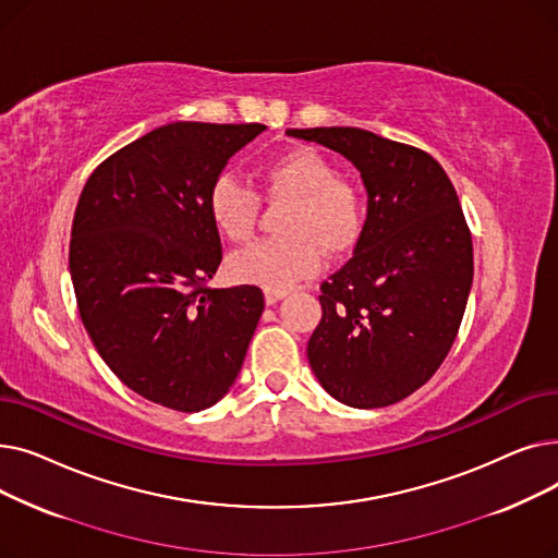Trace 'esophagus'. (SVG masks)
Listing matches in <instances>:
<instances>
[{
  "label": "esophagus",
  "instance_id": "34e87169",
  "mask_svg": "<svg viewBox=\"0 0 558 558\" xmlns=\"http://www.w3.org/2000/svg\"><path fill=\"white\" fill-rule=\"evenodd\" d=\"M284 299V291H264V301H267V305H276L278 301Z\"/></svg>",
  "mask_w": 558,
  "mask_h": 558
}]
</instances>
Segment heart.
<instances>
[{
	"instance_id": "obj_1",
	"label": "heart",
	"mask_w": 558,
	"mask_h": 558,
	"mask_svg": "<svg viewBox=\"0 0 558 558\" xmlns=\"http://www.w3.org/2000/svg\"><path fill=\"white\" fill-rule=\"evenodd\" d=\"M262 194L287 201L280 217L284 238L262 240L228 259L234 280L269 291H287L314 276L324 264V247L339 255L353 246L362 230L357 187L335 175L332 162L314 146L274 156L259 169ZM208 215L221 238L246 242L257 223L259 196L232 175H219L208 192Z\"/></svg>"
}]
</instances>
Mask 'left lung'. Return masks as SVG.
<instances>
[{"mask_svg": "<svg viewBox=\"0 0 558 558\" xmlns=\"http://www.w3.org/2000/svg\"><path fill=\"white\" fill-rule=\"evenodd\" d=\"M353 162L368 192L355 255L320 284L307 360L324 389L357 409L389 407L438 371L473 284V238L444 167L364 129H287Z\"/></svg>", "mask_w": 558, "mask_h": 558, "instance_id": "1", "label": "left lung"}]
</instances>
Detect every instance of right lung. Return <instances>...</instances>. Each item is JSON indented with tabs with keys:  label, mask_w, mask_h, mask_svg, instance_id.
<instances>
[{
	"label": "right lung",
	"mask_w": 558,
	"mask_h": 558,
	"mask_svg": "<svg viewBox=\"0 0 558 558\" xmlns=\"http://www.w3.org/2000/svg\"><path fill=\"white\" fill-rule=\"evenodd\" d=\"M262 124L173 122L106 158L72 221L70 274L97 353L142 398L201 412L238 377L262 289H213L221 240L208 192Z\"/></svg>",
	"instance_id": "add662e5"
}]
</instances>
